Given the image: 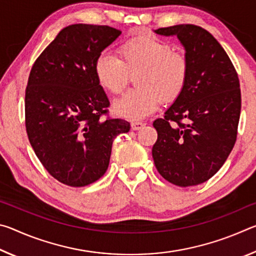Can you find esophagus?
Wrapping results in <instances>:
<instances>
[{
    "mask_svg": "<svg viewBox=\"0 0 256 256\" xmlns=\"http://www.w3.org/2000/svg\"><path fill=\"white\" fill-rule=\"evenodd\" d=\"M144 126V123L142 122H132L131 123V128L132 130H134V131H136V130H140Z\"/></svg>",
    "mask_w": 256,
    "mask_h": 256,
    "instance_id": "1",
    "label": "esophagus"
}]
</instances>
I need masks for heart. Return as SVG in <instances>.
<instances>
[{
  "instance_id": "b5f03b06",
  "label": "heart",
  "mask_w": 256,
  "mask_h": 256,
  "mask_svg": "<svg viewBox=\"0 0 256 256\" xmlns=\"http://www.w3.org/2000/svg\"><path fill=\"white\" fill-rule=\"evenodd\" d=\"M118 58L108 53L98 55L94 74L98 84L110 94L122 92L130 76H136V89L116 99L114 110L130 120L144 118L157 110L160 98L170 102L183 92L190 74V60L183 52L152 34H141L123 42Z\"/></svg>"
}]
</instances>
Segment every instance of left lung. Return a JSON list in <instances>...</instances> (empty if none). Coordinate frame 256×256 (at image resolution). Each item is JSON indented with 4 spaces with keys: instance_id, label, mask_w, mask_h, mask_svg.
I'll list each match as a JSON object with an SVG mask.
<instances>
[{
    "instance_id": "8db88e82",
    "label": "left lung",
    "mask_w": 256,
    "mask_h": 256,
    "mask_svg": "<svg viewBox=\"0 0 256 256\" xmlns=\"http://www.w3.org/2000/svg\"><path fill=\"white\" fill-rule=\"evenodd\" d=\"M185 47L190 74L183 92L154 122L156 168L170 183L186 188L210 180L235 146L242 97L235 66L218 40L196 24L159 28Z\"/></svg>"
}]
</instances>
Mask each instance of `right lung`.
Returning <instances> with one entry per match:
<instances>
[{"mask_svg": "<svg viewBox=\"0 0 256 256\" xmlns=\"http://www.w3.org/2000/svg\"><path fill=\"white\" fill-rule=\"evenodd\" d=\"M120 34L110 26H68L30 71L26 131L42 166L62 184L81 188L100 178L114 138L131 128L108 115L110 100L94 74L98 55Z\"/></svg>", "mask_w": 256, "mask_h": 256, "instance_id": "add662e5", "label": "right lung"}]
</instances>
